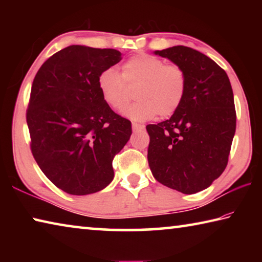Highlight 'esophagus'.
<instances>
[{"instance_id":"esophagus-1","label":"esophagus","mask_w":262,"mask_h":262,"mask_svg":"<svg viewBox=\"0 0 262 262\" xmlns=\"http://www.w3.org/2000/svg\"><path fill=\"white\" fill-rule=\"evenodd\" d=\"M132 127H133V130H134V132H140V130L144 129L143 125H140V123H136V122H133Z\"/></svg>"}]
</instances>
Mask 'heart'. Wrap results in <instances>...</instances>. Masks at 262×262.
I'll use <instances>...</instances> for the list:
<instances>
[{
    "label": "heart",
    "mask_w": 262,
    "mask_h": 262,
    "mask_svg": "<svg viewBox=\"0 0 262 262\" xmlns=\"http://www.w3.org/2000/svg\"><path fill=\"white\" fill-rule=\"evenodd\" d=\"M126 83H139L134 96L137 99L122 111L133 121H147L156 117L173 115L179 110L186 94V76L179 66L150 54H137L122 64V76L117 68L101 70L98 89L106 104L120 111L127 101Z\"/></svg>",
    "instance_id": "1"
}]
</instances>
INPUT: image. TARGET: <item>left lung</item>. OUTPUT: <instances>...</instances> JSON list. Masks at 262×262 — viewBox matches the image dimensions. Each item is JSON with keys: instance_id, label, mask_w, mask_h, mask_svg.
Here are the masks:
<instances>
[{"instance_id": "1", "label": "left lung", "mask_w": 262, "mask_h": 262, "mask_svg": "<svg viewBox=\"0 0 262 262\" xmlns=\"http://www.w3.org/2000/svg\"><path fill=\"white\" fill-rule=\"evenodd\" d=\"M155 54L184 70L186 94L168 120L147 126L150 170L166 187L198 193L227 167L236 132L231 84L215 61L190 47L173 46Z\"/></svg>"}]
</instances>
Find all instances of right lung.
Returning <instances> with one entry per match:
<instances>
[{"label": "right lung", "mask_w": 262, "mask_h": 262, "mask_svg": "<svg viewBox=\"0 0 262 262\" xmlns=\"http://www.w3.org/2000/svg\"><path fill=\"white\" fill-rule=\"evenodd\" d=\"M121 60L112 48L72 45L43 62L33 79L26 122L35 162L72 195L104 189L132 123L111 110L98 89L101 70Z\"/></svg>", "instance_id": "right-lung-1"}]
</instances>
